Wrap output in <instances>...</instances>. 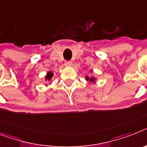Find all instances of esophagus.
<instances>
[{
    "mask_svg": "<svg viewBox=\"0 0 147 147\" xmlns=\"http://www.w3.org/2000/svg\"><path fill=\"white\" fill-rule=\"evenodd\" d=\"M65 66H72V62L71 61H66L65 63Z\"/></svg>",
    "mask_w": 147,
    "mask_h": 147,
    "instance_id": "34e87169",
    "label": "esophagus"
}]
</instances>
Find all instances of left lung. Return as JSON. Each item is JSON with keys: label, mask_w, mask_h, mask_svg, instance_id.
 Listing matches in <instances>:
<instances>
[{"label": "left lung", "mask_w": 147, "mask_h": 147, "mask_svg": "<svg viewBox=\"0 0 147 147\" xmlns=\"http://www.w3.org/2000/svg\"><path fill=\"white\" fill-rule=\"evenodd\" d=\"M85 79L87 80V81H88L89 82H90V83H95V81H96V78L92 77V76H91V77L86 76V77H85Z\"/></svg>", "instance_id": "obj_1"}]
</instances>
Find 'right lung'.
Returning a JSON list of instances; mask_svg holds the SVG:
<instances>
[{
    "label": "right lung",
    "instance_id": "add662e5",
    "mask_svg": "<svg viewBox=\"0 0 147 147\" xmlns=\"http://www.w3.org/2000/svg\"><path fill=\"white\" fill-rule=\"evenodd\" d=\"M53 76H54V73H53V72H51V71H48V72H47L46 76L45 77V81H51V80L52 79Z\"/></svg>",
    "mask_w": 147,
    "mask_h": 147
}]
</instances>
